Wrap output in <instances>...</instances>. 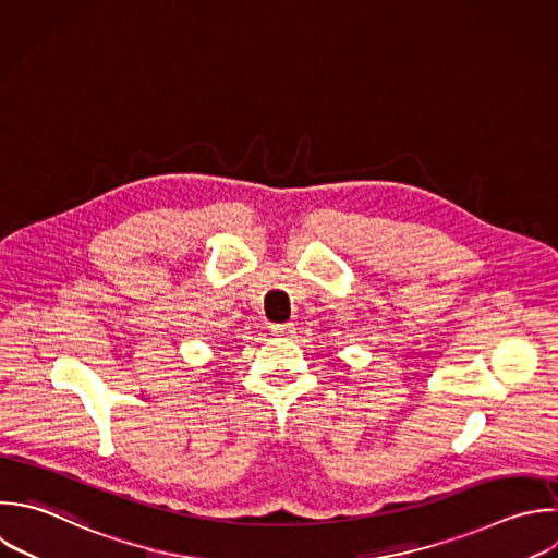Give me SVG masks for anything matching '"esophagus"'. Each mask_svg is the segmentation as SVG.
<instances>
[{"label":"esophagus","instance_id":"1","mask_svg":"<svg viewBox=\"0 0 558 558\" xmlns=\"http://www.w3.org/2000/svg\"><path fill=\"white\" fill-rule=\"evenodd\" d=\"M270 331L275 336H281V338H290L294 333V323H281V325H270Z\"/></svg>","mask_w":558,"mask_h":558}]
</instances>
